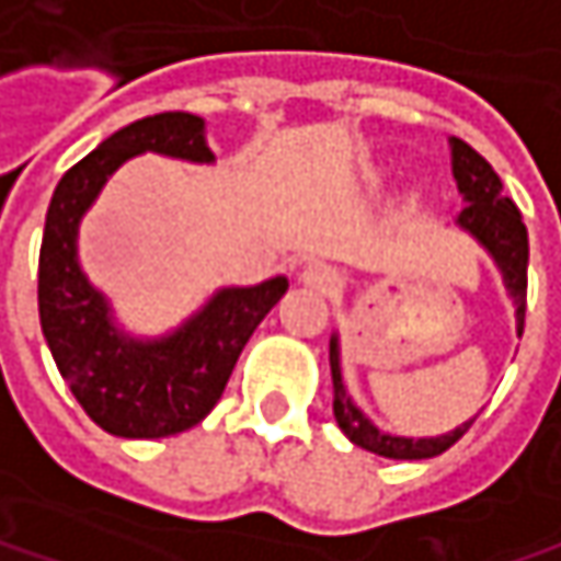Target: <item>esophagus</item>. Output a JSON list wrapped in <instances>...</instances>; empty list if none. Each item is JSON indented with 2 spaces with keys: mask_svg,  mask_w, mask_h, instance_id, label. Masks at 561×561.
I'll return each mask as SVG.
<instances>
[{
  "mask_svg": "<svg viewBox=\"0 0 561 561\" xmlns=\"http://www.w3.org/2000/svg\"><path fill=\"white\" fill-rule=\"evenodd\" d=\"M301 282L318 288V291H333V288H340V273L333 266H328V263H314V266H308L301 273Z\"/></svg>",
  "mask_w": 561,
  "mask_h": 561,
  "instance_id": "34e87169",
  "label": "esophagus"
}]
</instances>
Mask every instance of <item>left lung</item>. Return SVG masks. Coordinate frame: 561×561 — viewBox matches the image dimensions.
<instances>
[{"mask_svg":"<svg viewBox=\"0 0 561 561\" xmlns=\"http://www.w3.org/2000/svg\"><path fill=\"white\" fill-rule=\"evenodd\" d=\"M453 176L462 192V198L469 202L456 225L469 230L484 250L494 256V263L504 273V285L514 295L517 305V333H524V318H527V260H530V240H527V228L520 221L517 205L501 192V179L491 170V163L484 160L479 150H472L466 140L453 137ZM331 376H333V417L340 424V431L346 433L356 446L376 453V456H388V459H433L439 453H446L462 433L472 427L462 424L453 433L443 436H431V439H411V436H391L382 433L376 424H369V417L353 404V398L343 388V376H340V343L331 336Z\"/></svg>","mask_w":561,"mask_h":561,"instance_id":"obj_1","label":"left lung"}]
</instances>
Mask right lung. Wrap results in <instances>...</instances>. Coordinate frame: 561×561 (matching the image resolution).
<instances>
[{
	"label": "right lung",
	"mask_w": 561,
	"mask_h": 561,
	"mask_svg": "<svg viewBox=\"0 0 561 561\" xmlns=\"http://www.w3.org/2000/svg\"><path fill=\"white\" fill-rule=\"evenodd\" d=\"M147 150L192 163L215 160L205 122L188 112L150 115L115 130L57 182L37 260L41 331L60 376L102 431L128 439L173 436L205 421L225 394L240 350L288 288L285 276L221 288L195 318L160 340L118 331L105 295L79 270V218L105 179Z\"/></svg>",
	"instance_id": "1"
}]
</instances>
